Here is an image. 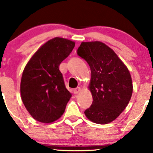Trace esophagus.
<instances>
[{
	"mask_svg": "<svg viewBox=\"0 0 153 153\" xmlns=\"http://www.w3.org/2000/svg\"><path fill=\"white\" fill-rule=\"evenodd\" d=\"M79 91H80L79 87H78V88H74V90H73V92H74V94H77V93H78Z\"/></svg>",
	"mask_w": 153,
	"mask_h": 153,
	"instance_id": "34e87169",
	"label": "esophagus"
}]
</instances>
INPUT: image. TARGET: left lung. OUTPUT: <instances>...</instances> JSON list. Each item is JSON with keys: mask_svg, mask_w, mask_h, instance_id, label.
Instances as JSON below:
<instances>
[{"mask_svg": "<svg viewBox=\"0 0 153 153\" xmlns=\"http://www.w3.org/2000/svg\"><path fill=\"white\" fill-rule=\"evenodd\" d=\"M77 55L89 64L93 103L85 111L90 120L106 124L126 109L133 93L131 76L115 52L100 42H82Z\"/></svg>", "mask_w": 153, "mask_h": 153, "instance_id": "obj_1", "label": "left lung"}]
</instances>
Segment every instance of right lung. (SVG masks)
<instances>
[{"mask_svg":"<svg viewBox=\"0 0 153 153\" xmlns=\"http://www.w3.org/2000/svg\"><path fill=\"white\" fill-rule=\"evenodd\" d=\"M74 46V42L68 39H52L42 46L26 65L21 79V97L36 120L54 122L65 111L71 94L65 88L59 65Z\"/></svg>","mask_w":153,"mask_h":153,"instance_id":"right-lung-1","label":"right lung"}]
</instances>
